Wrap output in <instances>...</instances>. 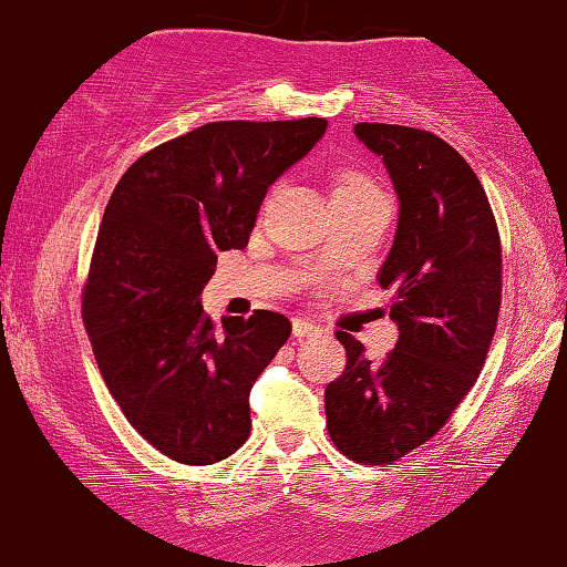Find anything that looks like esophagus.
I'll list each match as a JSON object with an SVG mask.
<instances>
[{"mask_svg": "<svg viewBox=\"0 0 567 567\" xmlns=\"http://www.w3.org/2000/svg\"><path fill=\"white\" fill-rule=\"evenodd\" d=\"M318 332H322L320 326H316L312 320H292V336L295 338H310V336H318Z\"/></svg>", "mask_w": 567, "mask_h": 567, "instance_id": "1", "label": "esophagus"}]
</instances>
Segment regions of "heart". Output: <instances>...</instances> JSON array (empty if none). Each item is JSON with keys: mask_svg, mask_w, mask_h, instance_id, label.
I'll use <instances>...</instances> for the list:
<instances>
[{"mask_svg": "<svg viewBox=\"0 0 567 567\" xmlns=\"http://www.w3.org/2000/svg\"><path fill=\"white\" fill-rule=\"evenodd\" d=\"M371 196H383L381 188L373 182H368L365 176L353 174H340L336 188H332V202H353V199H371Z\"/></svg>", "mask_w": 567, "mask_h": 567, "instance_id": "heart-1", "label": "heart"}]
</instances>
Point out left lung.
<instances>
[{
	"instance_id": "1",
	"label": "left lung",
	"mask_w": 567,
	"mask_h": 567,
	"mask_svg": "<svg viewBox=\"0 0 567 567\" xmlns=\"http://www.w3.org/2000/svg\"><path fill=\"white\" fill-rule=\"evenodd\" d=\"M399 196V227L379 282L393 290L396 348L371 361L338 332L348 363L326 389L328 431L361 464L396 462L429 442L466 396L487 358L502 298V249L472 166L434 133L355 123Z\"/></svg>"
}]
</instances>
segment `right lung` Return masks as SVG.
Masks as SVG:
<instances>
[{
    "label": "right lung",
    "instance_id": "1",
    "mask_svg": "<svg viewBox=\"0 0 567 567\" xmlns=\"http://www.w3.org/2000/svg\"><path fill=\"white\" fill-rule=\"evenodd\" d=\"M326 118L219 121L166 141L125 171L105 206L83 318L97 368L131 426L182 464L247 442L249 391L290 320L204 316L217 255L247 247L267 188L326 136Z\"/></svg>",
    "mask_w": 567,
    "mask_h": 567
}]
</instances>
